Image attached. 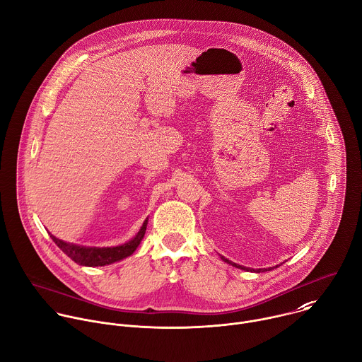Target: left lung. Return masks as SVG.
<instances>
[{"instance_id":"8db88e82","label":"left lung","mask_w":362,"mask_h":362,"mask_svg":"<svg viewBox=\"0 0 362 362\" xmlns=\"http://www.w3.org/2000/svg\"><path fill=\"white\" fill-rule=\"evenodd\" d=\"M223 262H226L227 264H231L233 267H235V269H240V270H246V272H255V273H262V272H270V270H273L274 267H270V269H257V270H255V269H250V267H245V266H240V264H235V263H233V262H230V260H227L226 257H220ZM276 267H279V266H276Z\"/></svg>"}]
</instances>
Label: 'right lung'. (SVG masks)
<instances>
[{
  "label": "right lung",
  "mask_w": 362,
  "mask_h": 362,
  "mask_svg": "<svg viewBox=\"0 0 362 362\" xmlns=\"http://www.w3.org/2000/svg\"><path fill=\"white\" fill-rule=\"evenodd\" d=\"M146 226H148V218L144 221L138 234L134 238H131L129 242L119 246H112V247H90V246L66 243L64 240L57 238L52 234H51V238L54 240V243L76 264L85 266V267H99V266H107V264L120 262L132 256L142 242L146 231Z\"/></svg>",
  "instance_id": "add662e5"
}]
</instances>
